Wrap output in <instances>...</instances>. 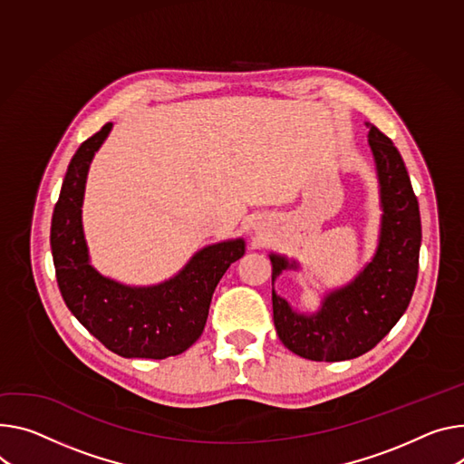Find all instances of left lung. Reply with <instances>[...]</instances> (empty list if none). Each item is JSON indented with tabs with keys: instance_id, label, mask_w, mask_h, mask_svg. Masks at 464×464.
Instances as JSON below:
<instances>
[{
	"instance_id": "obj_1",
	"label": "left lung",
	"mask_w": 464,
	"mask_h": 464,
	"mask_svg": "<svg viewBox=\"0 0 464 464\" xmlns=\"http://www.w3.org/2000/svg\"><path fill=\"white\" fill-rule=\"evenodd\" d=\"M366 128L383 208L375 256L352 283L331 290L313 314L296 313L272 290L281 343L311 361L334 362L370 352L405 313L418 277L422 224L405 162L389 137L372 123ZM270 261L272 281L298 268L283 256L270 254Z\"/></svg>"
}]
</instances>
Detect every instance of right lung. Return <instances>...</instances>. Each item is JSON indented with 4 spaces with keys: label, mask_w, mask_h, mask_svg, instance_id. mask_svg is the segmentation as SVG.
<instances>
[{
    "label": "right lung",
    "mask_w": 464,
    "mask_h": 464,
    "mask_svg": "<svg viewBox=\"0 0 464 464\" xmlns=\"http://www.w3.org/2000/svg\"><path fill=\"white\" fill-rule=\"evenodd\" d=\"M112 123L79 146L52 218V254L63 300L96 339L121 357L166 359L188 350L203 333L210 298L246 244L242 238L199 249L178 276L151 286H130L102 276L89 257L81 222L94 153Z\"/></svg>",
    "instance_id": "add662e5"
}]
</instances>
